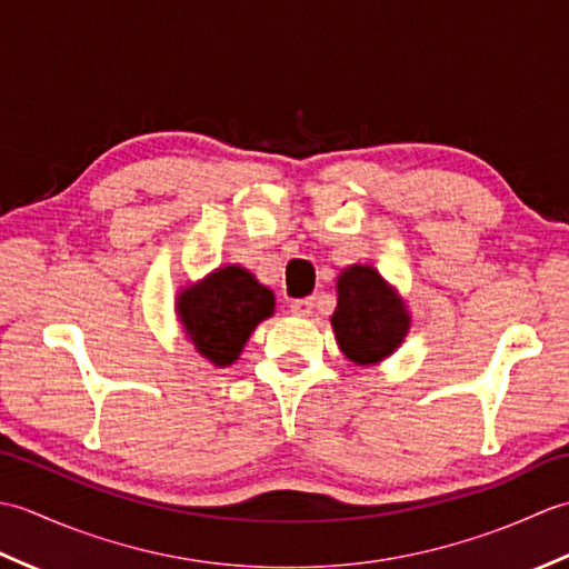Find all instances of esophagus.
Segmentation results:
<instances>
[{
  "label": "esophagus",
  "mask_w": 569,
  "mask_h": 569,
  "mask_svg": "<svg viewBox=\"0 0 569 569\" xmlns=\"http://www.w3.org/2000/svg\"><path fill=\"white\" fill-rule=\"evenodd\" d=\"M312 308H316V300H312V298H298L291 303V312H293V316H300V318H308Z\"/></svg>",
  "instance_id": "obj_1"
}]
</instances>
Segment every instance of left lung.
Wrapping results in <instances>:
<instances>
[{"instance_id": "8db88e82", "label": "left lung", "mask_w": 569, "mask_h": 569, "mask_svg": "<svg viewBox=\"0 0 569 569\" xmlns=\"http://www.w3.org/2000/svg\"><path fill=\"white\" fill-rule=\"evenodd\" d=\"M332 328L347 359L377 365L403 342L408 316L371 266H352L337 281Z\"/></svg>"}]
</instances>
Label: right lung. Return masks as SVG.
<instances>
[{
	"label": "right lung",
	"instance_id": "obj_1",
	"mask_svg": "<svg viewBox=\"0 0 569 569\" xmlns=\"http://www.w3.org/2000/svg\"><path fill=\"white\" fill-rule=\"evenodd\" d=\"M190 342L212 365L227 367L261 320L273 312V293L239 266H224L178 300Z\"/></svg>",
	"mask_w": 569,
	"mask_h": 569
}]
</instances>
